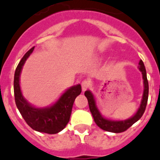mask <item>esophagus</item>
<instances>
[{"mask_svg":"<svg viewBox=\"0 0 160 160\" xmlns=\"http://www.w3.org/2000/svg\"><path fill=\"white\" fill-rule=\"evenodd\" d=\"M90 86V82L87 80H84L81 82V87L83 92H84L85 90H87L88 88V87Z\"/></svg>","mask_w":160,"mask_h":160,"instance_id":"obj_1","label":"esophagus"}]
</instances>
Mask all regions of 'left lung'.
I'll return each mask as SVG.
<instances>
[{"mask_svg": "<svg viewBox=\"0 0 160 160\" xmlns=\"http://www.w3.org/2000/svg\"><path fill=\"white\" fill-rule=\"evenodd\" d=\"M138 64H139L138 69L142 72V79H143L144 90L139 108L137 110L135 114L133 117H131L130 118L126 119V120L124 121H113L105 118H104L101 115V112H100L98 108H97V104H96L95 97H94L93 94L92 93V92L88 90V91H85V92H84V95H85V97L88 99V106H89L90 112H91L92 115L93 117L94 122L102 130H105V131L112 132V133H122V132H124L125 130L130 128L132 125L134 124L136 122H138L142 118L144 112H145L146 106H147V100H148L149 85H148V81H147V72H146L145 66H144L142 60H140Z\"/></svg>", "mask_w": 160, "mask_h": 160, "instance_id": "1", "label": "left lung"}]
</instances>
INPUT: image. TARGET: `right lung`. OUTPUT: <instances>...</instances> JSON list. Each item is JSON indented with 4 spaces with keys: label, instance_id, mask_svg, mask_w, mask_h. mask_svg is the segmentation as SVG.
<instances>
[{
    "label": "right lung",
    "instance_id": "obj_1",
    "mask_svg": "<svg viewBox=\"0 0 160 160\" xmlns=\"http://www.w3.org/2000/svg\"><path fill=\"white\" fill-rule=\"evenodd\" d=\"M34 49V47L25 54L15 71L13 80L15 102L22 118L33 130L47 134H57L68 123L75 99L81 92V85L76 84L71 87L51 106L36 108L28 103L22 93L19 80L22 67Z\"/></svg>",
    "mask_w": 160,
    "mask_h": 160
}]
</instances>
